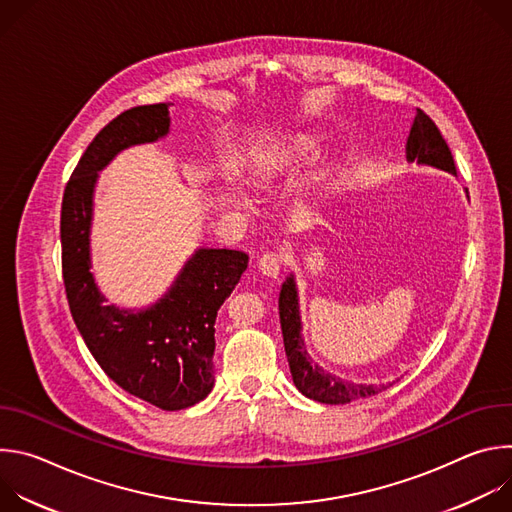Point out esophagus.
I'll return each instance as SVG.
<instances>
[{
  "mask_svg": "<svg viewBox=\"0 0 512 512\" xmlns=\"http://www.w3.org/2000/svg\"><path fill=\"white\" fill-rule=\"evenodd\" d=\"M281 267H283V257L277 253L269 251V253L261 255V259H259V271L267 277L275 279L281 273Z\"/></svg>",
  "mask_w": 512,
  "mask_h": 512,
  "instance_id": "esophagus-1",
  "label": "esophagus"
}]
</instances>
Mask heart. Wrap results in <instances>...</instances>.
Masks as SVG:
<instances>
[{
	"mask_svg": "<svg viewBox=\"0 0 512 512\" xmlns=\"http://www.w3.org/2000/svg\"><path fill=\"white\" fill-rule=\"evenodd\" d=\"M316 154L318 145L308 135L296 137L283 145H265V148L255 150L251 158L253 182L259 188H269L277 180L289 176L291 172L300 170L304 164L314 160ZM225 188L235 202L247 204V194L235 178H225Z\"/></svg>",
	"mask_w": 512,
	"mask_h": 512,
	"instance_id": "1",
	"label": "heart"
}]
</instances>
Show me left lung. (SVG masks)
Masks as SVG:
<instances>
[{
    "instance_id": "obj_1",
    "label": "left lung",
    "mask_w": 512,
    "mask_h": 512,
    "mask_svg": "<svg viewBox=\"0 0 512 512\" xmlns=\"http://www.w3.org/2000/svg\"><path fill=\"white\" fill-rule=\"evenodd\" d=\"M407 160L409 162L417 160L419 164H427L433 168L458 174L454 156L448 148L446 139L442 137L437 125L429 119V115H425L421 109H417L415 121L407 137ZM279 322H281V334H283V346L289 362V371L302 395L318 403L340 405V403H350L354 399L377 395L383 389H387V385L377 387V385L348 383L324 373L318 364H312L302 338V320H300L294 275H289L281 285Z\"/></svg>"
}]
</instances>
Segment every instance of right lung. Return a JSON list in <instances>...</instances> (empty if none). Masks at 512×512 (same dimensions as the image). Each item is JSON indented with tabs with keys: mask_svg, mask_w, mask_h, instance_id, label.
I'll return each instance as SVG.
<instances>
[{
	"mask_svg": "<svg viewBox=\"0 0 512 512\" xmlns=\"http://www.w3.org/2000/svg\"><path fill=\"white\" fill-rule=\"evenodd\" d=\"M168 131V105L156 103L123 111L95 135L64 188L60 243L68 308L99 367L129 395L178 411L202 401L214 385L216 312L249 257L233 249H198L168 294L141 312L105 306L89 271L97 172L129 145L152 143Z\"/></svg>",
	"mask_w": 512,
	"mask_h": 512,
	"instance_id": "1",
	"label": "right lung"
}]
</instances>
